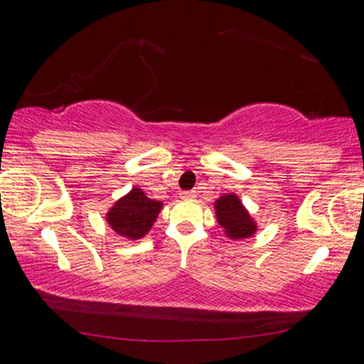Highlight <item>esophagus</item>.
<instances>
[{
  "label": "esophagus",
  "instance_id": "obj_1",
  "mask_svg": "<svg viewBox=\"0 0 364 364\" xmlns=\"http://www.w3.org/2000/svg\"><path fill=\"white\" fill-rule=\"evenodd\" d=\"M179 196H181V198H185V200H190V198H195L196 193H195V191H181Z\"/></svg>",
  "mask_w": 364,
  "mask_h": 364
}]
</instances>
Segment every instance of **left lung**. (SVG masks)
<instances>
[{"label":"left lung","instance_id":"8db88e82","mask_svg":"<svg viewBox=\"0 0 364 364\" xmlns=\"http://www.w3.org/2000/svg\"><path fill=\"white\" fill-rule=\"evenodd\" d=\"M217 222L229 239H247L256 234L257 224L235 193H225L215 200Z\"/></svg>","mask_w":364,"mask_h":364}]
</instances>
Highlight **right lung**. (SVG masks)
Wrapping results in <instances>:
<instances>
[{
	"mask_svg": "<svg viewBox=\"0 0 364 364\" xmlns=\"http://www.w3.org/2000/svg\"><path fill=\"white\" fill-rule=\"evenodd\" d=\"M161 210L163 201L151 200L140 188L135 186L113 203L105 218L118 235L137 240L152 229Z\"/></svg>",
	"mask_w": 364,
	"mask_h": 364,
	"instance_id": "right-lung-1",
	"label": "right lung"
}]
</instances>
